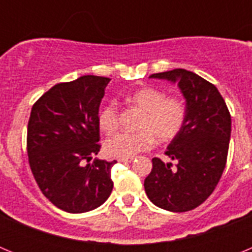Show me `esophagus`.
I'll return each mask as SVG.
<instances>
[{
    "mask_svg": "<svg viewBox=\"0 0 252 252\" xmlns=\"http://www.w3.org/2000/svg\"><path fill=\"white\" fill-rule=\"evenodd\" d=\"M133 160V158H119V159H117V161L119 162H130V161H132Z\"/></svg>",
    "mask_w": 252,
    "mask_h": 252,
    "instance_id": "esophagus-1",
    "label": "esophagus"
}]
</instances>
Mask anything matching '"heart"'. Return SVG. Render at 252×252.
<instances>
[{
    "mask_svg": "<svg viewBox=\"0 0 252 252\" xmlns=\"http://www.w3.org/2000/svg\"><path fill=\"white\" fill-rule=\"evenodd\" d=\"M127 101L142 115L137 121L136 132H117L104 142L107 155L113 158H133L155 144L174 140L182 131L187 119L186 104L179 97L169 95L154 87H144L127 97ZM119 108L113 102L99 111L98 124L104 132H112L119 127Z\"/></svg>",
    "mask_w": 252,
    "mask_h": 252,
    "instance_id": "b5f03b06",
    "label": "heart"
}]
</instances>
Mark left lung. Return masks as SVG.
<instances>
[{"label": "left lung", "instance_id": "1", "mask_svg": "<svg viewBox=\"0 0 252 252\" xmlns=\"http://www.w3.org/2000/svg\"><path fill=\"white\" fill-rule=\"evenodd\" d=\"M150 78L178 83L187 102V119L165 151L177 165L154 158L144 187L155 206L187 212L201 206L221 179L230 145V111L217 88L195 73L173 69Z\"/></svg>", "mask_w": 252, "mask_h": 252}]
</instances>
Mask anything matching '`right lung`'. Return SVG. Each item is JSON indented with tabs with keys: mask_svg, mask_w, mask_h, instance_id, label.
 Wrapping results in <instances>:
<instances>
[{
	"mask_svg": "<svg viewBox=\"0 0 252 252\" xmlns=\"http://www.w3.org/2000/svg\"><path fill=\"white\" fill-rule=\"evenodd\" d=\"M110 81L83 75L55 84L31 108L29 164L43 194L65 212L92 211L112 192L111 168L117 161L90 162L101 149L98 111Z\"/></svg>",
	"mask_w": 252,
	"mask_h": 252,
	"instance_id": "1",
	"label": "right lung"
}]
</instances>
